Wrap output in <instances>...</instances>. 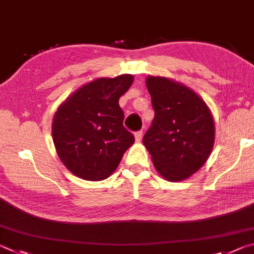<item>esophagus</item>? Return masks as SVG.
<instances>
[{
	"instance_id": "1",
	"label": "esophagus",
	"mask_w": 254,
	"mask_h": 254,
	"mask_svg": "<svg viewBox=\"0 0 254 254\" xmlns=\"http://www.w3.org/2000/svg\"><path fill=\"white\" fill-rule=\"evenodd\" d=\"M142 135H143V131L140 130V131H136L134 133V136H135V141L136 142H140L142 140Z\"/></svg>"
}]
</instances>
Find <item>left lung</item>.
Here are the masks:
<instances>
[{"instance_id": "1", "label": "left lung", "mask_w": 254, "mask_h": 254, "mask_svg": "<svg viewBox=\"0 0 254 254\" xmlns=\"http://www.w3.org/2000/svg\"><path fill=\"white\" fill-rule=\"evenodd\" d=\"M146 87L154 119L143 136L158 172L181 181L196 172L214 143V123L204 101L180 83L149 76Z\"/></svg>"}]
</instances>
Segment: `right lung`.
Masks as SVG:
<instances>
[{"label": "right lung", "instance_id": "right-lung-1", "mask_svg": "<svg viewBox=\"0 0 254 254\" xmlns=\"http://www.w3.org/2000/svg\"><path fill=\"white\" fill-rule=\"evenodd\" d=\"M133 82L131 74L96 79L75 91L54 115L53 142L60 159L81 179L110 177L134 135L123 127L119 99Z\"/></svg>", "mask_w": 254, "mask_h": 254}]
</instances>
